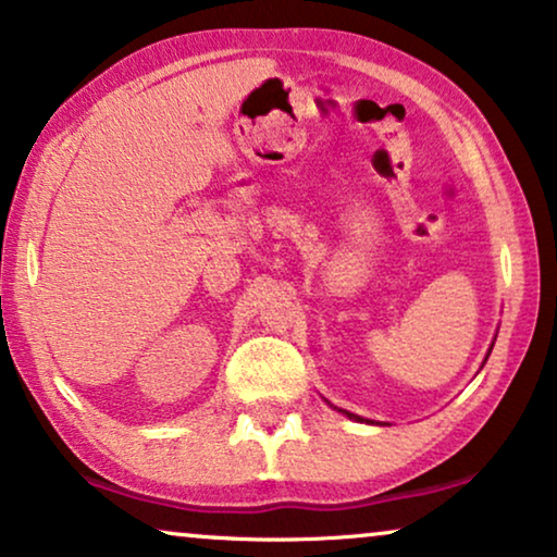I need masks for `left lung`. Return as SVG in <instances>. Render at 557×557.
Wrapping results in <instances>:
<instances>
[{
    "label": "left lung",
    "instance_id": "1",
    "mask_svg": "<svg viewBox=\"0 0 557 557\" xmlns=\"http://www.w3.org/2000/svg\"><path fill=\"white\" fill-rule=\"evenodd\" d=\"M491 348H494V345H491ZM491 352V350H488ZM488 352H486V358H488ZM337 411H343L345 417H348V420H356V422H368V424H373L371 420H363V417H358V414H352V411H345V409H337Z\"/></svg>",
    "mask_w": 557,
    "mask_h": 557
}]
</instances>
